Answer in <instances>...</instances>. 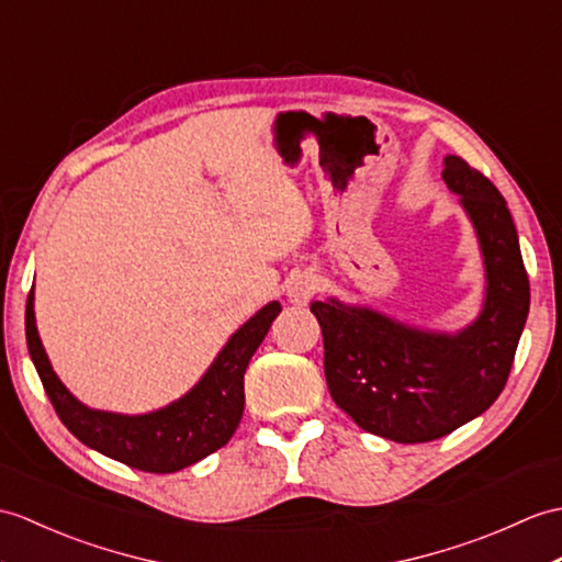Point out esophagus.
<instances>
[{
	"mask_svg": "<svg viewBox=\"0 0 562 562\" xmlns=\"http://www.w3.org/2000/svg\"><path fill=\"white\" fill-rule=\"evenodd\" d=\"M318 292V278L313 272H299V276L286 286V296L296 306H306Z\"/></svg>",
	"mask_w": 562,
	"mask_h": 562,
	"instance_id": "obj_1",
	"label": "esophagus"
}]
</instances>
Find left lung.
Masks as SVG:
<instances>
[{
	"label": "left lung",
	"mask_w": 562,
	"mask_h": 562,
	"mask_svg": "<svg viewBox=\"0 0 562 562\" xmlns=\"http://www.w3.org/2000/svg\"><path fill=\"white\" fill-rule=\"evenodd\" d=\"M442 165L484 256L479 318L460 333H436L337 299L311 304L335 404L363 430L395 442L436 440L484 414L503 393L529 313V278L501 191L458 155Z\"/></svg>",
	"instance_id": "1"
}]
</instances>
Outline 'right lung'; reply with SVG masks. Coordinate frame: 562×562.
<instances>
[{"mask_svg":"<svg viewBox=\"0 0 562 562\" xmlns=\"http://www.w3.org/2000/svg\"><path fill=\"white\" fill-rule=\"evenodd\" d=\"M33 299L31 290L25 304V342L61 424L104 458L150 474L179 472L227 446L244 414L246 367L282 311L280 302H270L246 321L184 397L162 409L128 416L90 409L64 387L37 335Z\"/></svg>","mask_w":562,"mask_h":562,"instance_id":"obj_1","label":"right lung"}]
</instances>
